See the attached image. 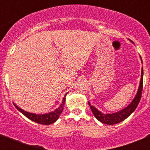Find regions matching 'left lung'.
<instances>
[{
	"label": "left lung",
	"mask_w": 150,
	"mask_h": 150,
	"mask_svg": "<svg viewBox=\"0 0 150 150\" xmlns=\"http://www.w3.org/2000/svg\"><path fill=\"white\" fill-rule=\"evenodd\" d=\"M143 78H144V70H143L142 67V70H141V79H140V86H139L137 95H136L135 98H134V100H132V103L128 107H126L125 108L122 110L119 111V112L112 113V114H104V113L101 112L100 111H99L98 110H97L94 106L91 105L89 102H88V104L90 106L91 112H92V113H93L97 120L100 121V122L104 123V124L114 125L121 122L122 121H123L126 118H128L135 110V109L137 108L139 102L140 100V98H141L143 90V82H144Z\"/></svg>",
	"instance_id": "8db88e82"
}]
</instances>
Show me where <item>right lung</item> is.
Returning <instances> with one entry per match:
<instances>
[{
	"label": "right lung",
	"mask_w": 150,
	"mask_h": 150,
	"mask_svg": "<svg viewBox=\"0 0 150 150\" xmlns=\"http://www.w3.org/2000/svg\"><path fill=\"white\" fill-rule=\"evenodd\" d=\"M66 94L64 97L63 100H62V103L60 106H59V108H57L56 110H55L54 111L51 112H49V113H46V114H35V113H31V112H28L27 111H25L24 110H22L21 108L18 107V106L14 104V106L16 107V109L20 111L22 114L25 115L27 118H28L29 120H30L31 121L35 122L38 123V124H42V125H50L52 123L55 122L58 119L60 116L61 113L62 112L64 109V103H65V96L67 95Z\"/></svg>",
	"instance_id": "1"
}]
</instances>
